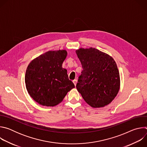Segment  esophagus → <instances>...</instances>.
I'll return each mask as SVG.
<instances>
[{"instance_id": "obj_1", "label": "esophagus", "mask_w": 147, "mask_h": 147, "mask_svg": "<svg viewBox=\"0 0 147 147\" xmlns=\"http://www.w3.org/2000/svg\"><path fill=\"white\" fill-rule=\"evenodd\" d=\"M73 83L74 84V85H75V86H76V84H77V80H74L73 81Z\"/></svg>"}]
</instances>
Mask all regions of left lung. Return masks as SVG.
<instances>
[{"label":"left lung","mask_w":147,"mask_h":147,"mask_svg":"<svg viewBox=\"0 0 147 147\" xmlns=\"http://www.w3.org/2000/svg\"><path fill=\"white\" fill-rule=\"evenodd\" d=\"M83 70L76 85L77 91L91 107L109 105L120 90V74L115 60L94 48L76 51Z\"/></svg>","instance_id":"1"}]
</instances>
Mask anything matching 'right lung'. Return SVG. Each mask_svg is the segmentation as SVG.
Returning a JSON list of instances; mask_svg holds the SVG:
<instances>
[{
	"mask_svg": "<svg viewBox=\"0 0 147 147\" xmlns=\"http://www.w3.org/2000/svg\"><path fill=\"white\" fill-rule=\"evenodd\" d=\"M67 55L66 50L50 51L35 58L28 65L25 76L26 88L39 105L56 106L75 87L69 79L67 70L62 67Z\"/></svg>",
	"mask_w": 147,
	"mask_h": 147,
	"instance_id": "right-lung-1",
	"label": "right lung"
}]
</instances>
